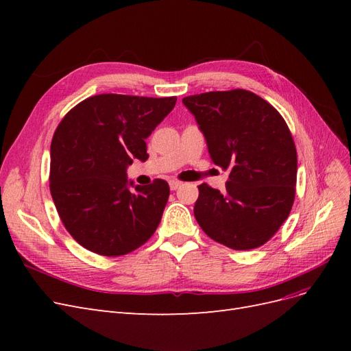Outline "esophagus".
Instances as JSON below:
<instances>
[{"label":"esophagus","instance_id":"34e87169","mask_svg":"<svg viewBox=\"0 0 351 351\" xmlns=\"http://www.w3.org/2000/svg\"><path fill=\"white\" fill-rule=\"evenodd\" d=\"M182 182L180 180H169V189L171 190H177L178 187H182Z\"/></svg>","mask_w":351,"mask_h":351}]
</instances>
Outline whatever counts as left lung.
<instances>
[{
  "instance_id": "left-lung-1",
  "label": "left lung",
  "mask_w": 351,
  "mask_h": 351,
  "mask_svg": "<svg viewBox=\"0 0 351 351\" xmlns=\"http://www.w3.org/2000/svg\"><path fill=\"white\" fill-rule=\"evenodd\" d=\"M214 164L228 169L226 192L199 186L195 217L206 234L234 250L256 249L289 218L297 152L289 125L256 93L234 89L183 98Z\"/></svg>"
}]
</instances>
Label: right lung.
Wrapping results in <instances>:
<instances>
[{
    "label": "right lung",
    "instance_id": "add662e5",
    "mask_svg": "<svg viewBox=\"0 0 351 351\" xmlns=\"http://www.w3.org/2000/svg\"><path fill=\"white\" fill-rule=\"evenodd\" d=\"M176 97L102 93L82 101L51 143L49 190L58 215L80 246L121 256L151 239L169 196L165 180L129 185L125 169L146 161V137L171 112Z\"/></svg>",
    "mask_w": 351,
    "mask_h": 351
}]
</instances>
